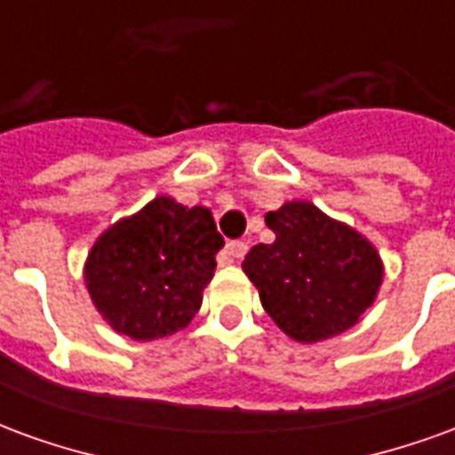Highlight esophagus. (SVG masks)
Here are the masks:
<instances>
[{
  "mask_svg": "<svg viewBox=\"0 0 455 455\" xmlns=\"http://www.w3.org/2000/svg\"><path fill=\"white\" fill-rule=\"evenodd\" d=\"M248 253V243L246 241H231V243H227V251H224V256H228L231 260L234 258H243Z\"/></svg>",
  "mask_w": 455,
  "mask_h": 455,
  "instance_id": "1",
  "label": "esophagus"
}]
</instances>
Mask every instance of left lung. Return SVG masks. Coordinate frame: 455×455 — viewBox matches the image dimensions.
Segmentation results:
<instances>
[{
    "label": "left lung",
    "instance_id": "left-lung-1",
    "mask_svg": "<svg viewBox=\"0 0 455 455\" xmlns=\"http://www.w3.org/2000/svg\"><path fill=\"white\" fill-rule=\"evenodd\" d=\"M273 243L248 251L243 273L287 336L315 343L351 329L382 283L375 248L309 202H287L266 214Z\"/></svg>",
    "mask_w": 455,
    "mask_h": 455
}]
</instances>
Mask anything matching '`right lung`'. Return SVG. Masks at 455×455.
<instances>
[{
	"label": "right lung",
	"instance_id": "obj_1",
	"mask_svg": "<svg viewBox=\"0 0 455 455\" xmlns=\"http://www.w3.org/2000/svg\"><path fill=\"white\" fill-rule=\"evenodd\" d=\"M221 246L207 207L156 197L94 243L84 266L87 290L119 334L136 341L163 339L197 315Z\"/></svg>",
	"mask_w": 455,
	"mask_h": 455
}]
</instances>
